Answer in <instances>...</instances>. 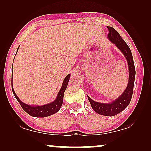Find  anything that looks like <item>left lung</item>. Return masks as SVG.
Here are the masks:
<instances>
[{
    "label": "left lung",
    "instance_id": "left-lung-1",
    "mask_svg": "<svg viewBox=\"0 0 151 151\" xmlns=\"http://www.w3.org/2000/svg\"><path fill=\"white\" fill-rule=\"evenodd\" d=\"M107 28L109 31L108 38L122 52L128 62L129 69V82L123 93L118 98L109 104L95 102L88 96L87 97L91 107L96 113H98V114L105 115V116H114L125 109L131 102L132 96H133L134 81H135V68L131 51L130 50V48L127 43L122 38L120 35L114 28L111 27H107Z\"/></svg>",
    "mask_w": 151,
    "mask_h": 151
}]
</instances>
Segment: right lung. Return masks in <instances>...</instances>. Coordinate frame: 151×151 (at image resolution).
<instances>
[{
  "mask_svg": "<svg viewBox=\"0 0 151 151\" xmlns=\"http://www.w3.org/2000/svg\"><path fill=\"white\" fill-rule=\"evenodd\" d=\"M19 48V47H18ZM18 51V50H17ZM13 76V75H12ZM70 78V74L66 76V78L64 80L63 85L60 90V91L58 94L57 98L55 100L53 101V102L49 103V104L43 105V106H32V105H28L27 104H24L18 98V96H16V94L14 92V90L13 89V86H12V91L14 96L16 97V100H18V102L20 103V106L24 111H26L29 115H30L31 116L33 117H45L49 116L54 113H57L58 111L60 110V107L63 104V97H64V93H65L66 88H67L68 82H69Z\"/></svg>",
  "mask_w": 151,
  "mask_h": 151,
  "instance_id": "obj_1",
  "label": "right lung"
}]
</instances>
